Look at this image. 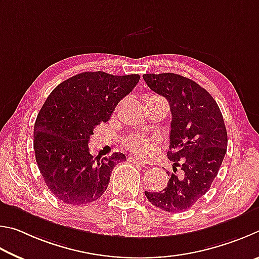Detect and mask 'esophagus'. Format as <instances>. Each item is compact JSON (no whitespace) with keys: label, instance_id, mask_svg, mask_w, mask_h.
Returning a JSON list of instances; mask_svg holds the SVG:
<instances>
[{"label":"esophagus","instance_id":"obj_1","mask_svg":"<svg viewBox=\"0 0 259 259\" xmlns=\"http://www.w3.org/2000/svg\"><path fill=\"white\" fill-rule=\"evenodd\" d=\"M130 160L132 161V162H134V164H137V165H140V166H142V167H147L148 165L146 164V162H143L142 160H140V159H138V158H130Z\"/></svg>","mask_w":259,"mask_h":259}]
</instances>
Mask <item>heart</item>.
Listing matches in <instances>:
<instances>
[{
  "label": "heart",
  "mask_w": 259,
  "mask_h": 259,
  "mask_svg": "<svg viewBox=\"0 0 259 259\" xmlns=\"http://www.w3.org/2000/svg\"><path fill=\"white\" fill-rule=\"evenodd\" d=\"M127 148L132 151L134 155H137L141 158L149 157L155 150V143L153 140L147 137H132L126 141Z\"/></svg>",
  "instance_id": "obj_1"
}]
</instances>
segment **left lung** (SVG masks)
Listing matches in <instances>:
<instances>
[{"label":"left lung","instance_id":"obj_1","mask_svg":"<svg viewBox=\"0 0 259 259\" xmlns=\"http://www.w3.org/2000/svg\"><path fill=\"white\" fill-rule=\"evenodd\" d=\"M153 92L167 99L171 111L169 151L175 173L167 187L146 197L153 206L169 212L191 208L208 190L219 173L228 148L223 116L219 104L196 81L173 72L144 74ZM180 165L183 173L176 175Z\"/></svg>","mask_w":259,"mask_h":259}]
</instances>
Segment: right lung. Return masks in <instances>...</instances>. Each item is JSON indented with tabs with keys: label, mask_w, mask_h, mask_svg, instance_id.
Wrapping results in <instances>:
<instances>
[{
	"label": "right lung",
	"mask_w": 259,
	"mask_h": 259,
	"mask_svg": "<svg viewBox=\"0 0 259 259\" xmlns=\"http://www.w3.org/2000/svg\"><path fill=\"white\" fill-rule=\"evenodd\" d=\"M139 80L137 74L86 71L62 81L49 95L35 121L34 150L45 184L59 200L84 205L107 190L113 167L126 157L117 152L94 158L90 137L95 126L110 119Z\"/></svg>",
	"instance_id": "1"
}]
</instances>
